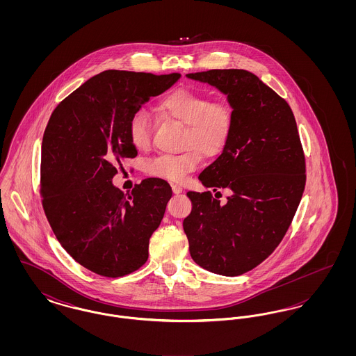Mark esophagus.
Wrapping results in <instances>:
<instances>
[{
	"label": "esophagus",
	"mask_w": 356,
	"mask_h": 356,
	"mask_svg": "<svg viewBox=\"0 0 356 356\" xmlns=\"http://www.w3.org/2000/svg\"><path fill=\"white\" fill-rule=\"evenodd\" d=\"M172 191H173V193H175V195H179V193H181V192H183V186H177V184H173V186H172Z\"/></svg>",
	"instance_id": "34e87169"
}]
</instances>
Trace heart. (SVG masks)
<instances>
[{
    "label": "heart",
    "instance_id": "obj_1",
    "mask_svg": "<svg viewBox=\"0 0 356 356\" xmlns=\"http://www.w3.org/2000/svg\"><path fill=\"white\" fill-rule=\"evenodd\" d=\"M163 119L186 125L181 148L184 152L161 154L145 165L147 175L172 183H183L197 170L203 156H219L235 131L236 115L225 100H211L202 92L176 89L165 95L156 106ZM128 137L137 151H148L152 145L153 121L145 109H137L128 121Z\"/></svg>",
    "mask_w": 356,
    "mask_h": 356
}]
</instances>
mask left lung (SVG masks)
<instances>
[{"label":"left lung","mask_w":356,"mask_h":356,"mask_svg":"<svg viewBox=\"0 0 356 356\" xmlns=\"http://www.w3.org/2000/svg\"><path fill=\"white\" fill-rule=\"evenodd\" d=\"M186 77L216 86L236 115L227 148L199 179L216 195L186 192L192 211L183 221L189 252L207 271L237 276L276 250L305 186V157L288 102L254 73L211 69ZM232 196L220 204L218 188Z\"/></svg>","instance_id":"8db88e82"}]
</instances>
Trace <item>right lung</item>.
I'll return each instance as SVG.
<instances>
[{"mask_svg": "<svg viewBox=\"0 0 356 356\" xmlns=\"http://www.w3.org/2000/svg\"><path fill=\"white\" fill-rule=\"evenodd\" d=\"M179 77L105 70L51 113L41 151L42 208L60 244L89 271L120 277L148 260L149 237L163 220L172 188L149 177L127 196L112 179L121 159L137 156L128 137L132 113Z\"/></svg>", "mask_w": 356, "mask_h": 356, "instance_id": "1", "label": "right lung"}]
</instances>
